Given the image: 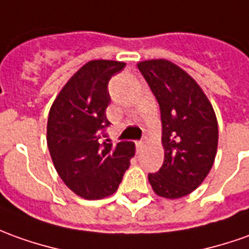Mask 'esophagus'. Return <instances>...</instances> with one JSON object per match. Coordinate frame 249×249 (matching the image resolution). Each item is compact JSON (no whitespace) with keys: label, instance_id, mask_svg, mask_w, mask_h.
I'll list each match as a JSON object with an SVG mask.
<instances>
[{"label":"esophagus","instance_id":"1","mask_svg":"<svg viewBox=\"0 0 249 249\" xmlns=\"http://www.w3.org/2000/svg\"><path fill=\"white\" fill-rule=\"evenodd\" d=\"M135 146H137V152H141L142 149H143V146H145V142L143 141L135 142Z\"/></svg>","mask_w":249,"mask_h":249}]
</instances>
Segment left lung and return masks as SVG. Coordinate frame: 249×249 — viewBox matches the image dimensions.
<instances>
[{"instance_id":"8db88e82","label":"left lung","mask_w":249,"mask_h":249,"mask_svg":"<svg viewBox=\"0 0 249 249\" xmlns=\"http://www.w3.org/2000/svg\"><path fill=\"white\" fill-rule=\"evenodd\" d=\"M138 69L161 111L162 167L147 179L157 195L176 199L193 193L213 167L218 124L214 109L193 77L175 63L152 59Z\"/></svg>"}]
</instances>
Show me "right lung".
Returning a JSON list of instances; mask_svg holds the SVG:
<instances>
[{
    "instance_id": "obj_1",
    "label": "right lung",
    "mask_w": 249,
    "mask_h": 249,
    "mask_svg": "<svg viewBox=\"0 0 249 249\" xmlns=\"http://www.w3.org/2000/svg\"><path fill=\"white\" fill-rule=\"evenodd\" d=\"M126 63L90 61L59 92L50 109L47 145L56 172L85 199H102L116 191L134 156V142L112 145L106 138L111 102L108 82Z\"/></svg>"
}]
</instances>
